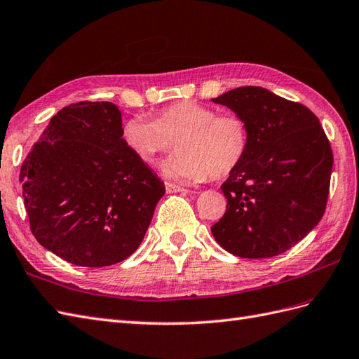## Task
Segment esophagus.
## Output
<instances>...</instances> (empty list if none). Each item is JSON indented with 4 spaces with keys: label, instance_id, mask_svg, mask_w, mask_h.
Returning a JSON list of instances; mask_svg holds the SVG:
<instances>
[{
    "label": "esophagus",
    "instance_id": "esophagus-1",
    "mask_svg": "<svg viewBox=\"0 0 359 359\" xmlns=\"http://www.w3.org/2000/svg\"><path fill=\"white\" fill-rule=\"evenodd\" d=\"M165 188H167L168 194H174V192H187V189L177 185V183H171V182H165Z\"/></svg>",
    "mask_w": 359,
    "mask_h": 359
}]
</instances>
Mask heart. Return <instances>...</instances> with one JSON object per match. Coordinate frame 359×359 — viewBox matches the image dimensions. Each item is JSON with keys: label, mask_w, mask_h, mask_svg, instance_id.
Returning a JSON list of instances; mask_svg holds the SVG:
<instances>
[{"label": "heart", "mask_w": 359, "mask_h": 359, "mask_svg": "<svg viewBox=\"0 0 359 359\" xmlns=\"http://www.w3.org/2000/svg\"><path fill=\"white\" fill-rule=\"evenodd\" d=\"M126 147L147 165L177 144L179 153L163 163L168 177L203 182L235 171L249 149V127L236 115H217L214 109L196 101L163 107L154 119L133 116L123 124Z\"/></svg>", "instance_id": "b5f03b06"}]
</instances>
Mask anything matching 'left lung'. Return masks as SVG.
I'll return each instance as SVG.
<instances>
[{
	"label": "left lung",
	"instance_id": "1",
	"mask_svg": "<svg viewBox=\"0 0 359 359\" xmlns=\"http://www.w3.org/2000/svg\"><path fill=\"white\" fill-rule=\"evenodd\" d=\"M214 103L249 127V149L222 185L223 218L215 241L240 258H271L291 249L325 214L334 156L318 118L269 89L244 86Z\"/></svg>",
	"mask_w": 359,
	"mask_h": 359
}]
</instances>
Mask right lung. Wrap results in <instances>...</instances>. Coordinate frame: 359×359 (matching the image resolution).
<instances>
[{
    "label": "right lung",
    "instance_id": "right-lung-1",
    "mask_svg": "<svg viewBox=\"0 0 359 359\" xmlns=\"http://www.w3.org/2000/svg\"><path fill=\"white\" fill-rule=\"evenodd\" d=\"M110 101L54 115L21 165L24 205L38 243L79 267H107L142 243L163 182L127 149Z\"/></svg>",
    "mask_w": 359,
    "mask_h": 359
}]
</instances>
